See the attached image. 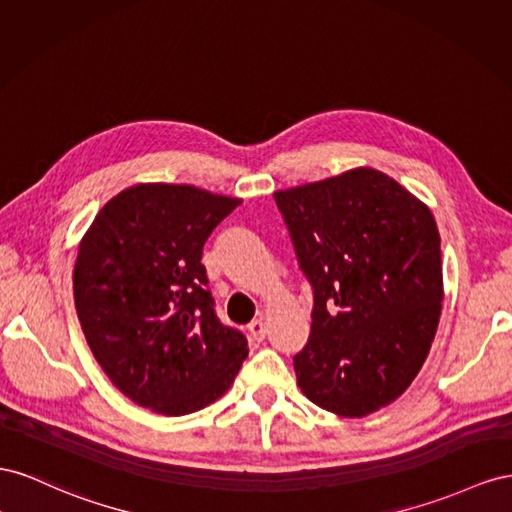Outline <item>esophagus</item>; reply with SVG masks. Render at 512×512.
<instances>
[{
	"label": "esophagus",
	"instance_id": "esophagus-1",
	"mask_svg": "<svg viewBox=\"0 0 512 512\" xmlns=\"http://www.w3.org/2000/svg\"><path fill=\"white\" fill-rule=\"evenodd\" d=\"M248 332H251V337H253L255 341L266 339V332H268V328H266V321H261V319L251 321V324H248Z\"/></svg>",
	"mask_w": 512,
	"mask_h": 512
}]
</instances>
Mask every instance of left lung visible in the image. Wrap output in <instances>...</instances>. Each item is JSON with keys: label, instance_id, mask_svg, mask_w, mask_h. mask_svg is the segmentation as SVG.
<instances>
[{"label": "left lung", "instance_id": "obj_1", "mask_svg": "<svg viewBox=\"0 0 512 512\" xmlns=\"http://www.w3.org/2000/svg\"><path fill=\"white\" fill-rule=\"evenodd\" d=\"M274 199L313 287L298 386L332 414L369 416L401 397L431 349L444 298L435 218L371 167Z\"/></svg>", "mask_w": 512, "mask_h": 512}]
</instances>
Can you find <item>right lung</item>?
<instances>
[{"mask_svg":"<svg viewBox=\"0 0 512 512\" xmlns=\"http://www.w3.org/2000/svg\"><path fill=\"white\" fill-rule=\"evenodd\" d=\"M242 199L188 184H137L105 203L81 240L75 306L94 358L130 401L184 416L227 392L248 356L221 324L203 244Z\"/></svg>","mask_w":512,"mask_h":512,"instance_id":"obj_1","label":"right lung"}]
</instances>
